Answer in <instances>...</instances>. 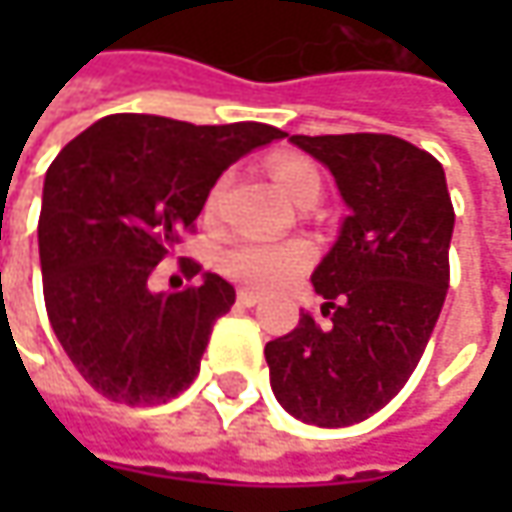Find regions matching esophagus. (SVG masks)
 Wrapping results in <instances>:
<instances>
[{
	"mask_svg": "<svg viewBox=\"0 0 512 512\" xmlns=\"http://www.w3.org/2000/svg\"><path fill=\"white\" fill-rule=\"evenodd\" d=\"M236 299H239V305H242V307H256L259 302H262V293H256V290H247V287H242V290L236 293Z\"/></svg>",
	"mask_w": 512,
	"mask_h": 512,
	"instance_id": "34e87169",
	"label": "esophagus"
}]
</instances>
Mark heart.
Wrapping results in <instances>:
<instances>
[{"label":"heart","instance_id":"1","mask_svg":"<svg viewBox=\"0 0 512 512\" xmlns=\"http://www.w3.org/2000/svg\"><path fill=\"white\" fill-rule=\"evenodd\" d=\"M273 182L302 205L307 199H319L322 193V176L316 165L299 156H279L270 165ZM222 190V182L213 187V196L207 207L216 205V196ZM310 262V247L305 242H256V239H236L219 250V267L225 270L230 279L245 282L253 287H276L285 285L296 273H302Z\"/></svg>","mask_w":512,"mask_h":512}]
</instances>
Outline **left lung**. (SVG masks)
<instances>
[{
    "mask_svg": "<svg viewBox=\"0 0 512 512\" xmlns=\"http://www.w3.org/2000/svg\"><path fill=\"white\" fill-rule=\"evenodd\" d=\"M322 162L347 216L310 282L330 325L302 313L265 344L276 402L299 422L347 427L390 402L442 313L453 205L444 168L387 133L290 136Z\"/></svg>",
    "mask_w": 512,
    "mask_h": 512,
    "instance_id": "left-lung-1",
    "label": "left lung"
}]
</instances>
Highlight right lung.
<instances>
[{"label": "right lung", "instance_id": "add662e5", "mask_svg": "<svg viewBox=\"0 0 512 512\" xmlns=\"http://www.w3.org/2000/svg\"><path fill=\"white\" fill-rule=\"evenodd\" d=\"M285 136L262 122L113 113L53 159L39 213L45 307L70 362L110 402L162 404L196 379L236 290L202 273L199 287L156 293L150 273L196 222L216 179ZM187 270L196 276L199 265Z\"/></svg>", "mask_w": 512, "mask_h": 512}]
</instances>
